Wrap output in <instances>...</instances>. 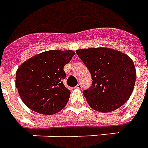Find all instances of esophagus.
Wrapping results in <instances>:
<instances>
[{
    "label": "esophagus",
    "mask_w": 148,
    "mask_h": 148,
    "mask_svg": "<svg viewBox=\"0 0 148 148\" xmlns=\"http://www.w3.org/2000/svg\"><path fill=\"white\" fill-rule=\"evenodd\" d=\"M76 88L81 89V88H82V85H81L80 84H77V85L76 86Z\"/></svg>",
    "instance_id": "34e87169"
}]
</instances>
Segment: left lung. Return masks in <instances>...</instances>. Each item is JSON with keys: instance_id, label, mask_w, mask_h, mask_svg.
<instances>
[{"instance_id": "8db88e82", "label": "left lung", "mask_w": 148, "mask_h": 148, "mask_svg": "<svg viewBox=\"0 0 148 148\" xmlns=\"http://www.w3.org/2000/svg\"><path fill=\"white\" fill-rule=\"evenodd\" d=\"M76 52L92 75V86L84 90V95L92 109L110 112L129 99L136 71L128 56L108 48L79 49Z\"/></svg>"}]
</instances>
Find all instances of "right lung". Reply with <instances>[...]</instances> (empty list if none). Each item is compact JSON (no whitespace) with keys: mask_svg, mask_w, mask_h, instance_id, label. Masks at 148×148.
<instances>
[{"mask_svg":"<svg viewBox=\"0 0 148 148\" xmlns=\"http://www.w3.org/2000/svg\"><path fill=\"white\" fill-rule=\"evenodd\" d=\"M72 50H50L26 60L16 74V87L29 108L44 115L59 112L69 101L71 92L63 84L64 67L72 60Z\"/></svg>","mask_w":148,"mask_h":148,"instance_id":"add662e5","label":"right lung"}]
</instances>
